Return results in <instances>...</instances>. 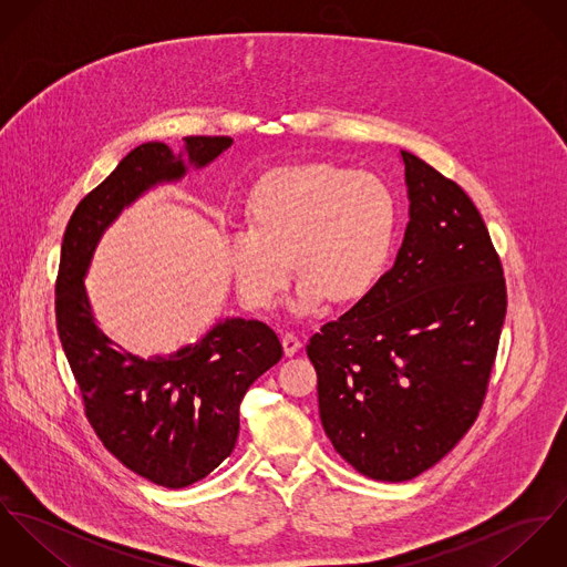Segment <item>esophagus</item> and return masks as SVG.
<instances>
[{
    "label": "esophagus",
    "mask_w": 567,
    "mask_h": 567,
    "mask_svg": "<svg viewBox=\"0 0 567 567\" xmlns=\"http://www.w3.org/2000/svg\"><path fill=\"white\" fill-rule=\"evenodd\" d=\"M281 344H284L286 355H295V353L301 349V340H299V336L292 333V331H286V333L281 336Z\"/></svg>",
    "instance_id": "obj_1"
}]
</instances>
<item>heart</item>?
Here are the masks:
<instances>
[{
    "label": "heart",
    "mask_w": 567,
    "mask_h": 567,
    "mask_svg": "<svg viewBox=\"0 0 567 567\" xmlns=\"http://www.w3.org/2000/svg\"><path fill=\"white\" fill-rule=\"evenodd\" d=\"M248 229L227 236L229 264L244 303L275 306L290 266L299 275L290 310L310 317L324 299H362L380 279L395 234V200L384 181L329 163L266 174L252 189Z\"/></svg>",
    "instance_id": "obj_1"
}]
</instances>
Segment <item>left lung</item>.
<instances>
[{
    "label": "left lung",
    "mask_w": 567,
    "mask_h": 567,
    "mask_svg": "<svg viewBox=\"0 0 567 567\" xmlns=\"http://www.w3.org/2000/svg\"><path fill=\"white\" fill-rule=\"evenodd\" d=\"M410 223L391 270L308 342L333 450L402 483L474 425L506 317L499 255L472 198L402 151Z\"/></svg>",
    "instance_id": "obj_1"
}]
</instances>
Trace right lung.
<instances>
[{
	"label": "right lung",
	"instance_id": "obj_1",
	"mask_svg": "<svg viewBox=\"0 0 567 567\" xmlns=\"http://www.w3.org/2000/svg\"><path fill=\"white\" fill-rule=\"evenodd\" d=\"M231 137H185L174 155L162 142L131 151L74 209L61 246L56 327L81 389L84 414L102 445L155 485L183 488L212 474L236 447L240 402L281 355L261 321L227 319L196 344L151 360L120 351L93 321L84 275L104 229L159 183L203 167Z\"/></svg>",
	"mask_w": 567,
	"mask_h": 567
}]
</instances>
